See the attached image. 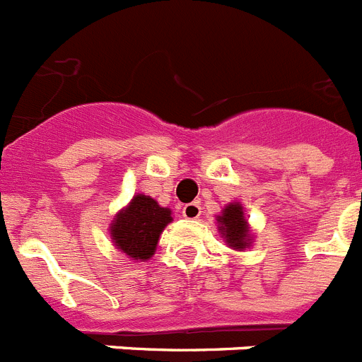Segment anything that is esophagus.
<instances>
[{"label": "esophagus", "instance_id": "obj_1", "mask_svg": "<svg viewBox=\"0 0 362 362\" xmlns=\"http://www.w3.org/2000/svg\"><path fill=\"white\" fill-rule=\"evenodd\" d=\"M200 214H202V207L200 204H197V202L184 205V209H182V216L187 218V220H197Z\"/></svg>", "mask_w": 362, "mask_h": 362}]
</instances>
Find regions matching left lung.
Segmentation results:
<instances>
[{
    "mask_svg": "<svg viewBox=\"0 0 362 362\" xmlns=\"http://www.w3.org/2000/svg\"><path fill=\"white\" fill-rule=\"evenodd\" d=\"M216 227L223 242L234 250H245L254 243V233L242 202H230L216 214Z\"/></svg>",
    "mask_w": 362,
    "mask_h": 362,
    "instance_id": "8db88e82",
    "label": "left lung"
}]
</instances>
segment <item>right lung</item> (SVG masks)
<instances>
[{
	"label": "right lung",
	"instance_id": "add662e5",
	"mask_svg": "<svg viewBox=\"0 0 362 362\" xmlns=\"http://www.w3.org/2000/svg\"><path fill=\"white\" fill-rule=\"evenodd\" d=\"M171 214L173 211L162 207L155 198L136 193L110 223L113 245L129 259L148 262L157 250L160 234L173 221Z\"/></svg>",
	"mask_w": 362,
	"mask_h": 362
}]
</instances>
